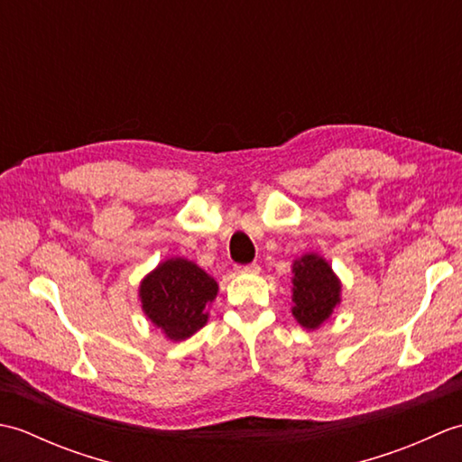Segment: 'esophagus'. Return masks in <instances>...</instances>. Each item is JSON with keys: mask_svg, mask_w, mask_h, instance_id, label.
<instances>
[{"mask_svg": "<svg viewBox=\"0 0 462 462\" xmlns=\"http://www.w3.org/2000/svg\"><path fill=\"white\" fill-rule=\"evenodd\" d=\"M234 270H236V273H258L260 266L258 263H246V266H236Z\"/></svg>", "mask_w": 462, "mask_h": 462, "instance_id": "1", "label": "esophagus"}]
</instances>
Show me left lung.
Returning a JSON list of instances; mask_svg holds the SVG:
<instances>
[{
  "label": "left lung",
  "instance_id": "8db88e82",
  "mask_svg": "<svg viewBox=\"0 0 462 462\" xmlns=\"http://www.w3.org/2000/svg\"><path fill=\"white\" fill-rule=\"evenodd\" d=\"M341 303V280L316 252L291 262V316L303 329L316 331Z\"/></svg>",
  "mask_w": 462,
  "mask_h": 462
}]
</instances>
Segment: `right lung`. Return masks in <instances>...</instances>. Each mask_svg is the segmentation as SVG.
<instances>
[{"mask_svg":"<svg viewBox=\"0 0 462 462\" xmlns=\"http://www.w3.org/2000/svg\"><path fill=\"white\" fill-rule=\"evenodd\" d=\"M216 296L218 282L180 256L161 262L139 283L143 313L169 341H184L202 329Z\"/></svg>","mask_w":462,"mask_h":462,"instance_id":"right-lung-1","label":"right lung"}]
</instances>
